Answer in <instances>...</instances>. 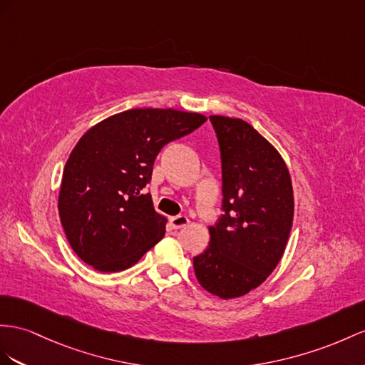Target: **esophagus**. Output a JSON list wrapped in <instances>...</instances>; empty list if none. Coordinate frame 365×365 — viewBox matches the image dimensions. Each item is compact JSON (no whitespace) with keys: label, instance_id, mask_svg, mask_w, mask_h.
Masks as SVG:
<instances>
[{"label":"esophagus","instance_id":"esophagus-1","mask_svg":"<svg viewBox=\"0 0 365 365\" xmlns=\"http://www.w3.org/2000/svg\"><path fill=\"white\" fill-rule=\"evenodd\" d=\"M170 223H171V228L174 230H179V228H183L190 223V219L186 216H174L170 219Z\"/></svg>","mask_w":365,"mask_h":365}]
</instances>
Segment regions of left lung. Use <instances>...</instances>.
<instances>
[{
	"label": "left lung",
	"mask_w": 365,
	"mask_h": 365,
	"mask_svg": "<svg viewBox=\"0 0 365 365\" xmlns=\"http://www.w3.org/2000/svg\"><path fill=\"white\" fill-rule=\"evenodd\" d=\"M222 158V210L210 247L194 257L199 284L214 296L250 293L282 259L294 216L293 185L277 149L247 121L210 115Z\"/></svg>",
	"instance_id": "left-lung-1"
}]
</instances>
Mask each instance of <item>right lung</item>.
Listing matches in <instances>:
<instances>
[{"label": "right lung", "mask_w": 365, "mask_h": 365, "mask_svg": "<svg viewBox=\"0 0 365 365\" xmlns=\"http://www.w3.org/2000/svg\"><path fill=\"white\" fill-rule=\"evenodd\" d=\"M205 121L197 112L137 108L83 134L58 195L61 225L83 262L103 273L123 272L163 239L166 217L143 188L160 149Z\"/></svg>", "instance_id": "1"}]
</instances>
